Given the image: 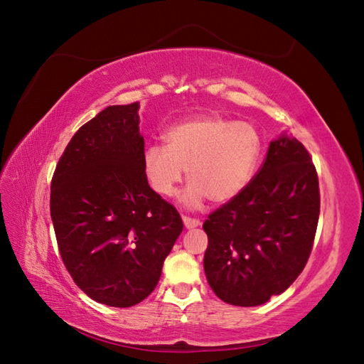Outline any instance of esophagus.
I'll return each instance as SVG.
<instances>
[{"label": "esophagus", "mask_w": 364, "mask_h": 364, "mask_svg": "<svg viewBox=\"0 0 364 364\" xmlns=\"http://www.w3.org/2000/svg\"><path fill=\"white\" fill-rule=\"evenodd\" d=\"M182 220H183V225H185L186 229H194V228H197V226H200V222H199V220H196V218L183 217Z\"/></svg>", "instance_id": "obj_1"}]
</instances>
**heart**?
<instances>
[{
  "label": "heart",
  "instance_id": "obj_1",
  "mask_svg": "<svg viewBox=\"0 0 364 364\" xmlns=\"http://www.w3.org/2000/svg\"><path fill=\"white\" fill-rule=\"evenodd\" d=\"M164 139L165 146L150 144L142 151V171L153 191L170 197L186 170L190 185L183 203L193 208L206 199H235L250 183L261 155L257 127L220 114L186 118L165 132Z\"/></svg>",
  "mask_w": 364,
  "mask_h": 364
}]
</instances>
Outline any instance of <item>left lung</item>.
<instances>
[{"label": "left lung", "mask_w": 364, "mask_h": 364, "mask_svg": "<svg viewBox=\"0 0 364 364\" xmlns=\"http://www.w3.org/2000/svg\"><path fill=\"white\" fill-rule=\"evenodd\" d=\"M321 213L318 179L302 142L281 135L245 191L208 215L203 267L220 299L257 306L299 277Z\"/></svg>", "instance_id": "1"}]
</instances>
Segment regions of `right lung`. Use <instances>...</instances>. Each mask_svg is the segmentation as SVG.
Here are the masks:
<instances>
[{
  "instance_id": "1",
  "label": "right lung",
  "mask_w": 364,
  "mask_h": 364,
  "mask_svg": "<svg viewBox=\"0 0 364 364\" xmlns=\"http://www.w3.org/2000/svg\"><path fill=\"white\" fill-rule=\"evenodd\" d=\"M138 103L107 106L75 132L51 181L62 261L91 299L126 308L155 290L183 223L142 171Z\"/></svg>"
}]
</instances>
